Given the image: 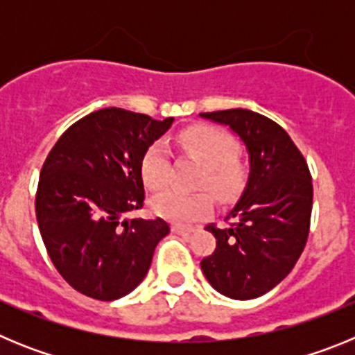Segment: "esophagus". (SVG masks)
Wrapping results in <instances>:
<instances>
[{
    "mask_svg": "<svg viewBox=\"0 0 355 355\" xmlns=\"http://www.w3.org/2000/svg\"><path fill=\"white\" fill-rule=\"evenodd\" d=\"M196 229L190 227V225H181V224H172V233L175 234H190L193 233Z\"/></svg>",
    "mask_w": 355,
    "mask_h": 355,
    "instance_id": "1",
    "label": "esophagus"
}]
</instances>
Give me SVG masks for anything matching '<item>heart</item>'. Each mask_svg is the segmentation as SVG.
<instances>
[{
  "mask_svg": "<svg viewBox=\"0 0 355 355\" xmlns=\"http://www.w3.org/2000/svg\"><path fill=\"white\" fill-rule=\"evenodd\" d=\"M180 144L188 155L205 167L199 187L209 188L216 199L231 200L243 187L245 168L236 158V142L231 135L213 126H193L183 131ZM142 175L147 187L159 190L171 180V155L165 144L156 142L142 158ZM156 215L180 224H188L208 216L213 211V199L208 192L183 193L167 190L150 200Z\"/></svg>",
  "mask_w": 355,
  "mask_h": 355,
  "instance_id": "1",
  "label": "heart"
}]
</instances>
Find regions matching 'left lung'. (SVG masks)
Returning a JSON list of instances; mask_svg holds the SVG:
<instances>
[{"instance_id": "obj_1", "label": "left lung", "mask_w": 355, "mask_h": 355, "mask_svg": "<svg viewBox=\"0 0 355 355\" xmlns=\"http://www.w3.org/2000/svg\"><path fill=\"white\" fill-rule=\"evenodd\" d=\"M227 126L245 146L249 175L236 205L206 231L216 249L200 261L202 274L218 293L234 300L261 297L291 272L306 247L313 208L307 163L283 128L243 108L199 114Z\"/></svg>"}]
</instances>
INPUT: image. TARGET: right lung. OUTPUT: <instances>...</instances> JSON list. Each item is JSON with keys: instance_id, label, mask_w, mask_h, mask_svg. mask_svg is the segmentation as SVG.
I'll list each match as a JSON object with an SVG mask.
<instances>
[{"instance_id": "obj_1", "label": "right lung", "mask_w": 355, "mask_h": 355, "mask_svg": "<svg viewBox=\"0 0 355 355\" xmlns=\"http://www.w3.org/2000/svg\"><path fill=\"white\" fill-rule=\"evenodd\" d=\"M172 122L97 110L74 122L44 162L37 224L55 268L80 293L117 300L149 272L171 227L163 218L122 216L142 208V158Z\"/></svg>"}]
</instances>
